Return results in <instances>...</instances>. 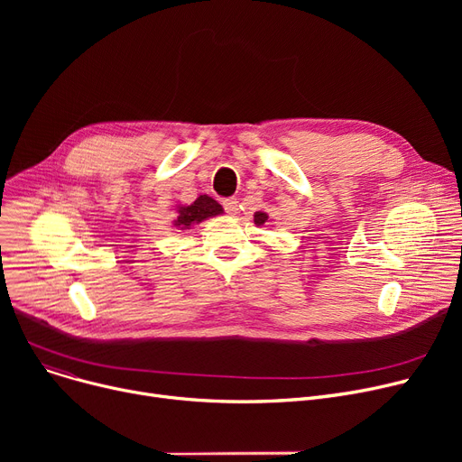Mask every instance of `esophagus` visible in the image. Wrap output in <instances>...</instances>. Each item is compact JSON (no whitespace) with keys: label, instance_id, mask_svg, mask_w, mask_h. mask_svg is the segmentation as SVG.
<instances>
[{"label":"esophagus","instance_id":"34e87169","mask_svg":"<svg viewBox=\"0 0 462 462\" xmlns=\"http://www.w3.org/2000/svg\"><path fill=\"white\" fill-rule=\"evenodd\" d=\"M223 206L228 215H237V199H226L223 200Z\"/></svg>","mask_w":462,"mask_h":462}]
</instances>
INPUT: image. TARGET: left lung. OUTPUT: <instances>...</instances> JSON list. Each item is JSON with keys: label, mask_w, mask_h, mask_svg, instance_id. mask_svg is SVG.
I'll return each instance as SVG.
<instances>
[{"label": "left lung", "mask_w": 462, "mask_h": 462, "mask_svg": "<svg viewBox=\"0 0 462 462\" xmlns=\"http://www.w3.org/2000/svg\"><path fill=\"white\" fill-rule=\"evenodd\" d=\"M265 221H268V213H263V211H256L254 213V225H263Z\"/></svg>", "instance_id": "1"}]
</instances>
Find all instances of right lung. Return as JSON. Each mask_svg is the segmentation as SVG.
Instances as JSON below:
<instances>
[{
  "mask_svg": "<svg viewBox=\"0 0 462 462\" xmlns=\"http://www.w3.org/2000/svg\"><path fill=\"white\" fill-rule=\"evenodd\" d=\"M221 213H223L221 204L213 200L211 197H208V194H200V197L190 206L178 208V218L174 221V226H178L180 230H187L192 225H199V223L206 221V218L221 215Z\"/></svg>",
  "mask_w": 462,
  "mask_h": 462,
  "instance_id": "add662e5",
  "label": "right lung"
}]
</instances>
